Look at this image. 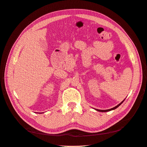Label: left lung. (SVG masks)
<instances>
[{
  "label": "left lung",
  "mask_w": 147,
  "mask_h": 147,
  "mask_svg": "<svg viewBox=\"0 0 147 147\" xmlns=\"http://www.w3.org/2000/svg\"><path fill=\"white\" fill-rule=\"evenodd\" d=\"M124 100L123 101H122L121 103H120L119 104H118V105H117L116 107H113V108H112V109H109V110H98V109H96V110H97V111H99V112H109V111H110V110H115V109H117V107H118L121 105L123 102H124Z\"/></svg>",
  "instance_id": "1"
}]
</instances>
